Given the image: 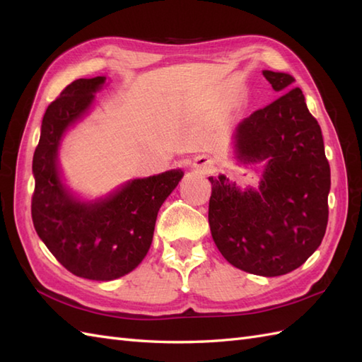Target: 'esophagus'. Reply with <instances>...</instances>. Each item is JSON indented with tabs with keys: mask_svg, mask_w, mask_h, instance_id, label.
<instances>
[{
	"mask_svg": "<svg viewBox=\"0 0 362 362\" xmlns=\"http://www.w3.org/2000/svg\"><path fill=\"white\" fill-rule=\"evenodd\" d=\"M194 168L201 174H211L214 169H216V165H214V161L209 157H199L194 161Z\"/></svg>",
	"mask_w": 362,
	"mask_h": 362,
	"instance_id": "1",
	"label": "esophagus"
}]
</instances>
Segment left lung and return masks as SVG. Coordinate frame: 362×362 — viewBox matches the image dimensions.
I'll return each mask as SVG.
<instances>
[{
	"label": "left lung",
	"instance_id": "obj_1",
	"mask_svg": "<svg viewBox=\"0 0 362 362\" xmlns=\"http://www.w3.org/2000/svg\"><path fill=\"white\" fill-rule=\"evenodd\" d=\"M283 95L236 126L233 156L263 165L257 188H241L224 174L209 177L213 241L230 264L261 276L302 266L324 240L332 185L324 138L296 79L263 70Z\"/></svg>",
	"mask_w": 362,
	"mask_h": 362
}]
</instances>
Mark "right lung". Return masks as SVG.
<instances>
[{
    "label": "right lung",
    "mask_w": 362,
    "mask_h": 362,
    "mask_svg": "<svg viewBox=\"0 0 362 362\" xmlns=\"http://www.w3.org/2000/svg\"><path fill=\"white\" fill-rule=\"evenodd\" d=\"M105 76L78 79L45 112L33 158V222L57 261L82 279L110 281L132 272L148 253L160 206L179 185L182 169L127 180L86 199L66 183L59 149L68 130L90 113Z\"/></svg>",
    "instance_id": "1"
}]
</instances>
